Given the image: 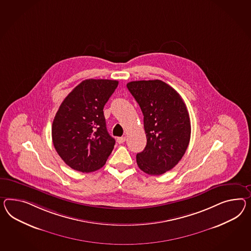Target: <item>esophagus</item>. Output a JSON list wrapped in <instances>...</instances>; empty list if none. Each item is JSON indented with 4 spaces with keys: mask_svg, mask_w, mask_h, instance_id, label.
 <instances>
[{
    "mask_svg": "<svg viewBox=\"0 0 251 251\" xmlns=\"http://www.w3.org/2000/svg\"><path fill=\"white\" fill-rule=\"evenodd\" d=\"M126 140V136H121V137H117V142L118 144H123L124 142Z\"/></svg>",
    "mask_w": 251,
    "mask_h": 251,
    "instance_id": "34e87169",
    "label": "esophagus"
}]
</instances>
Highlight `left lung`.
<instances>
[{"label": "left lung", "instance_id": "1", "mask_svg": "<svg viewBox=\"0 0 251 251\" xmlns=\"http://www.w3.org/2000/svg\"><path fill=\"white\" fill-rule=\"evenodd\" d=\"M144 116L147 146L136 154L142 171L159 176L172 169L186 153L191 134L190 118L179 94L161 80L126 84Z\"/></svg>", "mask_w": 251, "mask_h": 251}]
</instances>
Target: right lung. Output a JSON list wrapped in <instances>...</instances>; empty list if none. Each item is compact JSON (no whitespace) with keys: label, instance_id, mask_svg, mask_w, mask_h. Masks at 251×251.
Wrapping results in <instances>:
<instances>
[{"label":"right lung","instance_id":"right-lung-1","mask_svg":"<svg viewBox=\"0 0 251 251\" xmlns=\"http://www.w3.org/2000/svg\"><path fill=\"white\" fill-rule=\"evenodd\" d=\"M117 85L116 80L87 79L61 103L51 138L60 157L73 169L96 171L112 153L116 140L107 132L103 109Z\"/></svg>","mask_w":251,"mask_h":251}]
</instances>
